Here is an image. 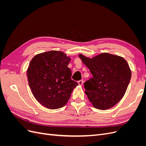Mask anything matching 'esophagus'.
Masks as SVG:
<instances>
[{
  "label": "esophagus",
  "mask_w": 146,
  "mask_h": 146,
  "mask_svg": "<svg viewBox=\"0 0 146 146\" xmlns=\"http://www.w3.org/2000/svg\"><path fill=\"white\" fill-rule=\"evenodd\" d=\"M78 83L79 84V85H83V80H79V81H78Z\"/></svg>",
  "instance_id": "obj_1"
}]
</instances>
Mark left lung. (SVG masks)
I'll use <instances>...</instances> for the list:
<instances>
[{"label":"left lung","mask_w":146,"mask_h":146,"mask_svg":"<svg viewBox=\"0 0 146 146\" xmlns=\"http://www.w3.org/2000/svg\"><path fill=\"white\" fill-rule=\"evenodd\" d=\"M78 56L93 76L84 83L90 102L102 110L114 107L124 96L131 79L127 61L108 53H102L91 58L82 54Z\"/></svg>","instance_id":"1"}]
</instances>
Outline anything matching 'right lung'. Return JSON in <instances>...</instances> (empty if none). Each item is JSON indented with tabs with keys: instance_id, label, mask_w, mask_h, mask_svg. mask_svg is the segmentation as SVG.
Segmentation results:
<instances>
[{
	"instance_id": "obj_1",
	"label": "right lung",
	"mask_w": 146,
	"mask_h": 146,
	"mask_svg": "<svg viewBox=\"0 0 146 146\" xmlns=\"http://www.w3.org/2000/svg\"><path fill=\"white\" fill-rule=\"evenodd\" d=\"M64 52L51 50L35 55L27 70L29 85L35 98L45 107H64L78 84L71 79L70 61Z\"/></svg>"
}]
</instances>
